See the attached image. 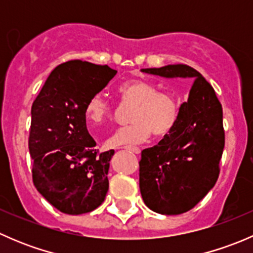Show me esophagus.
<instances>
[{"instance_id":"1","label":"esophagus","mask_w":253,"mask_h":253,"mask_svg":"<svg viewBox=\"0 0 253 253\" xmlns=\"http://www.w3.org/2000/svg\"><path fill=\"white\" fill-rule=\"evenodd\" d=\"M125 149L129 150V152L134 153V154H141V149L137 147H131V145H127V147H125Z\"/></svg>"}]
</instances>
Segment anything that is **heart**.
<instances>
[{"label":"heart","instance_id":"obj_1","mask_svg":"<svg viewBox=\"0 0 253 253\" xmlns=\"http://www.w3.org/2000/svg\"><path fill=\"white\" fill-rule=\"evenodd\" d=\"M122 101L134 104L131 125L119 127L106 141L109 148L134 145L147 141L152 133L163 138L171 133L180 116V104L172 93L160 91L157 84L144 79H132L117 86ZM112 106L101 94L86 101L85 117L90 124L101 125L111 116Z\"/></svg>","mask_w":253,"mask_h":253}]
</instances>
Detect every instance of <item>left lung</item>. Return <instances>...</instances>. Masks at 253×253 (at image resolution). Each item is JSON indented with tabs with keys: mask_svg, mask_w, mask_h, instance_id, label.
<instances>
[{
	"mask_svg": "<svg viewBox=\"0 0 253 253\" xmlns=\"http://www.w3.org/2000/svg\"><path fill=\"white\" fill-rule=\"evenodd\" d=\"M165 78H183L191 84L188 100L171 133L142 150L139 188L153 211L176 215L197 205L214 187L225 144L223 109L205 77L187 65L143 68Z\"/></svg>",
	"mask_w": 253,
	"mask_h": 253,
	"instance_id": "obj_1",
	"label": "left lung"
}]
</instances>
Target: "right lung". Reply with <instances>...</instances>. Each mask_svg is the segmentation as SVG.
<instances>
[{"mask_svg":"<svg viewBox=\"0 0 253 253\" xmlns=\"http://www.w3.org/2000/svg\"><path fill=\"white\" fill-rule=\"evenodd\" d=\"M117 71L81 60L50 73L32 106L29 153L33 182L56 209L71 215L98 208L109 190L114 150L99 154L86 129V101Z\"/></svg>","mask_w":253,"mask_h":253,"instance_id":"add662e5","label":"right lung"}]
</instances>
